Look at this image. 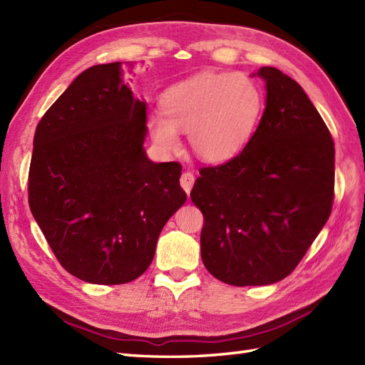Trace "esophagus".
Here are the masks:
<instances>
[{
	"label": "esophagus",
	"instance_id": "34e87169",
	"mask_svg": "<svg viewBox=\"0 0 365 365\" xmlns=\"http://www.w3.org/2000/svg\"><path fill=\"white\" fill-rule=\"evenodd\" d=\"M195 180H196V177H195V174H192V173H188V170H187V173L182 174L180 185H182V188L185 190V192H187V195H190L192 185H195Z\"/></svg>",
	"mask_w": 365,
	"mask_h": 365
}]
</instances>
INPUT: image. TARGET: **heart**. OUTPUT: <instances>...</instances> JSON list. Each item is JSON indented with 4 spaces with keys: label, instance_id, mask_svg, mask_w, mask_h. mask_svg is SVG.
<instances>
[{
    "label": "heart",
    "instance_id": "obj_1",
    "mask_svg": "<svg viewBox=\"0 0 365 365\" xmlns=\"http://www.w3.org/2000/svg\"><path fill=\"white\" fill-rule=\"evenodd\" d=\"M160 114L147 119L161 152L180 149V131L191 152L208 165L230 161L251 141L259 125L263 96L257 83L242 73L204 72L170 86L160 100Z\"/></svg>",
    "mask_w": 365,
    "mask_h": 365
}]
</instances>
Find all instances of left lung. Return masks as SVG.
<instances>
[{
    "label": "left lung",
    "instance_id": "left-lung-1",
    "mask_svg": "<svg viewBox=\"0 0 365 365\" xmlns=\"http://www.w3.org/2000/svg\"><path fill=\"white\" fill-rule=\"evenodd\" d=\"M257 130L235 158L202 168L191 200L204 215L208 273L237 285H269L297 268L327 224L334 197V143L299 84L274 67Z\"/></svg>",
    "mask_w": 365,
    "mask_h": 365
}]
</instances>
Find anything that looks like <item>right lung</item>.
<instances>
[{
  "mask_svg": "<svg viewBox=\"0 0 365 365\" xmlns=\"http://www.w3.org/2000/svg\"><path fill=\"white\" fill-rule=\"evenodd\" d=\"M145 123L147 103L111 63L76 76L36 128L31 212L61 265L84 282L141 276L187 200L182 166L147 157Z\"/></svg>",
  "mask_w": 365,
  "mask_h": 365,
  "instance_id": "1",
  "label": "right lung"
}]
</instances>
